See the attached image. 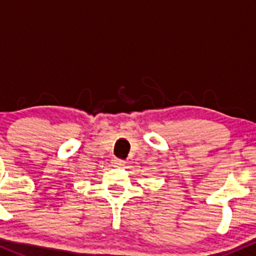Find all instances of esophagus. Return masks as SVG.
Instances as JSON below:
<instances>
[{
	"label": "esophagus",
	"mask_w": 256,
	"mask_h": 256,
	"mask_svg": "<svg viewBox=\"0 0 256 256\" xmlns=\"http://www.w3.org/2000/svg\"><path fill=\"white\" fill-rule=\"evenodd\" d=\"M113 164H114V166H116V167H122L125 165V161L120 160V158H114Z\"/></svg>",
	"instance_id": "esophagus-1"
}]
</instances>
